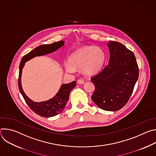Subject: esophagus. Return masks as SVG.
Segmentation results:
<instances>
[{
	"label": "esophagus",
	"mask_w": 156,
	"mask_h": 156,
	"mask_svg": "<svg viewBox=\"0 0 156 156\" xmlns=\"http://www.w3.org/2000/svg\"><path fill=\"white\" fill-rule=\"evenodd\" d=\"M84 83V80H82V79H79L78 80V84H83Z\"/></svg>",
	"instance_id": "1"
}]
</instances>
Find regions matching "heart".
Instances as JSON below:
<instances>
[{
	"instance_id": "obj_1",
	"label": "heart",
	"mask_w": 156,
	"mask_h": 156,
	"mask_svg": "<svg viewBox=\"0 0 156 156\" xmlns=\"http://www.w3.org/2000/svg\"><path fill=\"white\" fill-rule=\"evenodd\" d=\"M105 54L100 48L90 46L83 47L71 55L70 64L65 65V69L73 72L74 69H83L87 75H93L98 72L104 65Z\"/></svg>"
}]
</instances>
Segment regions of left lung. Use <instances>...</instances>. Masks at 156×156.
Segmentation results:
<instances>
[{"instance_id": "1", "label": "left lung", "mask_w": 156, "mask_h": 156, "mask_svg": "<svg viewBox=\"0 0 156 156\" xmlns=\"http://www.w3.org/2000/svg\"><path fill=\"white\" fill-rule=\"evenodd\" d=\"M108 64L91 81L95 91L91 96L101 109L117 111L128 101L138 79V65L133 52L122 44L109 41Z\"/></svg>"}]
</instances>
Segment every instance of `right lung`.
<instances>
[{"label":"right lung","mask_w":156,"mask_h":156,"mask_svg":"<svg viewBox=\"0 0 156 156\" xmlns=\"http://www.w3.org/2000/svg\"><path fill=\"white\" fill-rule=\"evenodd\" d=\"M64 43L65 42L63 41H60L51 44H44V45L39 46L27 55H24L22 58L20 64L18 76L19 90L30 108L34 112L41 117H54L62 112L66 104V102L69 101V95L71 91L76 86V81H74L69 84H62L57 94L52 99L44 102H36L31 100L25 94L23 91V89H22L21 84L22 69H23L26 62L36 56H41L53 52L63 46Z\"/></svg>","instance_id":"1"}]
</instances>
